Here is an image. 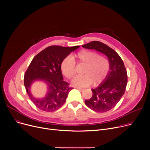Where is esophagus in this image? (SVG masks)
<instances>
[{
	"label": "esophagus",
	"instance_id": "1",
	"mask_svg": "<svg viewBox=\"0 0 150 150\" xmlns=\"http://www.w3.org/2000/svg\"><path fill=\"white\" fill-rule=\"evenodd\" d=\"M76 89H78V90H79L80 91H81V92H83L84 91V89H82V88H76Z\"/></svg>",
	"mask_w": 150,
	"mask_h": 150
}]
</instances>
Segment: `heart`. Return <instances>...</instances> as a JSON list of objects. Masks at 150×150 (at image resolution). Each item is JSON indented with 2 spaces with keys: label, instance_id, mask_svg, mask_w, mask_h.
I'll use <instances>...</instances> for the list:
<instances>
[{
  "label": "heart",
  "instance_id": "1",
  "mask_svg": "<svg viewBox=\"0 0 150 150\" xmlns=\"http://www.w3.org/2000/svg\"><path fill=\"white\" fill-rule=\"evenodd\" d=\"M75 61L78 64H83L82 74L76 76L72 81V85L76 87H86L92 83L97 85L106 77L110 69L108 59L98 55L96 52L83 50L75 54L74 60L70 57H67L62 60L61 70L64 76L70 79L76 73Z\"/></svg>",
  "mask_w": 150,
  "mask_h": 150
}]
</instances>
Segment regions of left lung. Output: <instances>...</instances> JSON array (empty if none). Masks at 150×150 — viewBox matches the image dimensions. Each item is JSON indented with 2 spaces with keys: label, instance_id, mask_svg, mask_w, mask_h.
Masks as SVG:
<instances>
[{
  "label": "left lung",
  "instance_id": "8db88e82",
  "mask_svg": "<svg viewBox=\"0 0 150 150\" xmlns=\"http://www.w3.org/2000/svg\"><path fill=\"white\" fill-rule=\"evenodd\" d=\"M82 47L96 50L108 58L110 69L106 77L97 88L92 89V97L84 101L86 105L94 111L107 112L114 108L123 96L128 82L127 70L119 54L107 45L92 41Z\"/></svg>",
  "mask_w": 150,
  "mask_h": 150
}]
</instances>
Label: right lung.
I'll use <instances>...</instances> for the list:
<instances>
[{
  "label": "right lung",
  "instance_id": "right-lung-1",
  "mask_svg": "<svg viewBox=\"0 0 150 150\" xmlns=\"http://www.w3.org/2000/svg\"><path fill=\"white\" fill-rule=\"evenodd\" d=\"M79 47L49 46L31 61L24 75V86L28 97L38 108L53 112L64 104L69 92L73 88L63 80L61 64L70 52ZM38 80L44 81L47 86V92L42 99L34 98L30 92L31 84Z\"/></svg>",
  "mask_w": 150,
  "mask_h": 150
}]
</instances>
